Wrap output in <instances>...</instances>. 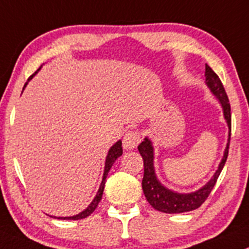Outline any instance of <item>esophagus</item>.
Segmentation results:
<instances>
[{
    "label": "esophagus",
    "mask_w": 249,
    "mask_h": 249,
    "mask_svg": "<svg viewBox=\"0 0 249 249\" xmlns=\"http://www.w3.org/2000/svg\"><path fill=\"white\" fill-rule=\"evenodd\" d=\"M141 141V136L137 131H129L125 134L124 139H123V147L125 149H134L136 148L137 144Z\"/></svg>",
    "instance_id": "34e87169"
}]
</instances>
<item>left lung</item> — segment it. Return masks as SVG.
Listing matches in <instances>:
<instances>
[{"label": "left lung", "instance_id": "obj_1", "mask_svg": "<svg viewBox=\"0 0 249 249\" xmlns=\"http://www.w3.org/2000/svg\"><path fill=\"white\" fill-rule=\"evenodd\" d=\"M206 84L209 89H211L212 93L215 96L220 102L221 107L224 110V118H225L226 123L229 126V140L228 144H226L225 152H224V157L221 159L220 164L218 166V170L213 175V178L202 187V189L197 190V191L191 192V194H178L171 190L166 189L159 182V180L156 176V171H154L153 165V146H152L151 140L146 139L139 144V152L143 159V178H142V190L146 199L148 203L153 207L154 209L163 213L168 214H175V213H185V212H191L195 209L199 208L202 204L204 203L207 198H208L209 194L213 190L214 185H215L216 180H218L219 175H220L221 170H223L225 161L228 159L229 154V146H230V136H231V108L230 103H229L228 95L225 92L223 83L213 71V69L206 64Z\"/></svg>", "mask_w": 249, "mask_h": 249}]
</instances>
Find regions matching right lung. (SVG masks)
Wrapping results in <instances>:
<instances>
[{
  "label": "right lung",
  "instance_id": "add662e5",
  "mask_svg": "<svg viewBox=\"0 0 249 249\" xmlns=\"http://www.w3.org/2000/svg\"><path fill=\"white\" fill-rule=\"evenodd\" d=\"M36 74V73H35ZM35 74H33V75L29 78V80H30L31 78H33ZM28 84V83H26ZM26 84L24 85V88L26 86ZM123 154V147H122V141H118L115 142L114 144H113L112 147L109 148V151H108V154L107 157H106V165H105V173H103V178H102V182H101V186L100 189H98V192L97 195H96V197L93 198V201L91 202L90 206L88 207V208L85 209V211H83L81 213H79L78 215H74V216H58L57 219H63V220H79V219H84V218H88L89 215H91V214L95 212V209L97 208L98 203H100V201L102 199V195H103V190H105V183H106V178H107V175L108 173H109L110 168H112V165L114 164V161L117 160L118 158H119L120 156ZM55 218V216H54Z\"/></svg>",
  "mask_w": 249,
  "mask_h": 249
}]
</instances>
